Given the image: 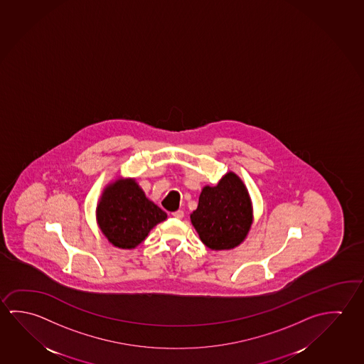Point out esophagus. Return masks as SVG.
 <instances>
[{"instance_id":"esophagus-1","label":"esophagus","mask_w":364,"mask_h":364,"mask_svg":"<svg viewBox=\"0 0 364 364\" xmlns=\"http://www.w3.org/2000/svg\"><path fill=\"white\" fill-rule=\"evenodd\" d=\"M173 217H175V218H178V220H181V218L184 217V210H181V209H179V210L173 212Z\"/></svg>"}]
</instances>
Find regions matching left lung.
<instances>
[{
    "label": "left lung",
    "instance_id": "8db88e82",
    "mask_svg": "<svg viewBox=\"0 0 364 364\" xmlns=\"http://www.w3.org/2000/svg\"><path fill=\"white\" fill-rule=\"evenodd\" d=\"M191 220L210 250H231L242 244L254 215L250 194L239 175L230 171L215 186L205 185Z\"/></svg>",
    "mask_w": 364,
    "mask_h": 364
}]
</instances>
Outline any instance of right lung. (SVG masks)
<instances>
[{
    "label": "right lung",
    "mask_w": 364,
    "mask_h": 364,
    "mask_svg": "<svg viewBox=\"0 0 364 364\" xmlns=\"http://www.w3.org/2000/svg\"><path fill=\"white\" fill-rule=\"evenodd\" d=\"M167 215L146 197L133 178H119L105 186L96 205V222L110 244L131 250Z\"/></svg>",
    "instance_id": "1"
}]
</instances>
